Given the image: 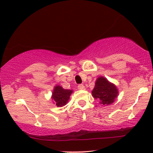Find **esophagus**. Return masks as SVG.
<instances>
[{
	"instance_id": "esophagus-1",
	"label": "esophagus",
	"mask_w": 153,
	"mask_h": 153,
	"mask_svg": "<svg viewBox=\"0 0 153 153\" xmlns=\"http://www.w3.org/2000/svg\"><path fill=\"white\" fill-rule=\"evenodd\" d=\"M78 88L79 90H84V89H85V86H84V85H82V84H79L78 85Z\"/></svg>"
}]
</instances>
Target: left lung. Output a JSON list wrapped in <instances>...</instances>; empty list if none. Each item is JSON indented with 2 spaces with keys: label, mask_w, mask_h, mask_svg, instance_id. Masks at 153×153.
I'll return each instance as SVG.
<instances>
[{
  "label": "left lung",
  "mask_w": 153,
  "mask_h": 153,
  "mask_svg": "<svg viewBox=\"0 0 153 153\" xmlns=\"http://www.w3.org/2000/svg\"><path fill=\"white\" fill-rule=\"evenodd\" d=\"M92 95L95 99L100 100L101 104L109 105L117 97L118 90L114 84L101 76L96 80Z\"/></svg>",
  "instance_id": "obj_1"
}]
</instances>
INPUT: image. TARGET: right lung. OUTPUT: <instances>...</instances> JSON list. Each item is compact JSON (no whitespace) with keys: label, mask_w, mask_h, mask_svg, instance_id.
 <instances>
[{"label":"right lung","mask_w":153,"mask_h":153,"mask_svg":"<svg viewBox=\"0 0 153 153\" xmlns=\"http://www.w3.org/2000/svg\"><path fill=\"white\" fill-rule=\"evenodd\" d=\"M72 93L73 91L65 90L59 85H57L54 87L52 93V99L55 101L57 106H62L68 102Z\"/></svg>","instance_id":"1"}]
</instances>
